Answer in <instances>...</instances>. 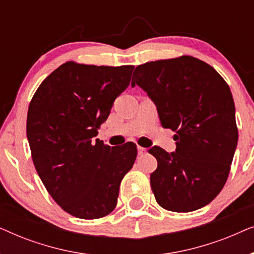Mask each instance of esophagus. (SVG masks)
<instances>
[{
  "label": "esophagus",
  "instance_id": "obj_1",
  "mask_svg": "<svg viewBox=\"0 0 254 254\" xmlns=\"http://www.w3.org/2000/svg\"><path fill=\"white\" fill-rule=\"evenodd\" d=\"M137 152H138V155L142 156V155H144L145 152H147V149L142 148V147H137Z\"/></svg>",
  "mask_w": 254,
  "mask_h": 254
}]
</instances>
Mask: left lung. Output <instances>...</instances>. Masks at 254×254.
I'll return each mask as SVG.
<instances>
[{"label":"left lung","mask_w":254,"mask_h":254,"mask_svg":"<svg viewBox=\"0 0 254 254\" xmlns=\"http://www.w3.org/2000/svg\"><path fill=\"white\" fill-rule=\"evenodd\" d=\"M135 84L155 102L162 126L176 131V152L149 149L157 159L150 175L156 201L177 213L200 209L223 189L237 145L230 88L211 65L190 55L137 65Z\"/></svg>","instance_id":"left-lung-1"}]
</instances>
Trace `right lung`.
<instances>
[{
  "instance_id": "add662e5",
  "label": "right lung",
  "mask_w": 254,
  "mask_h": 254,
  "mask_svg": "<svg viewBox=\"0 0 254 254\" xmlns=\"http://www.w3.org/2000/svg\"><path fill=\"white\" fill-rule=\"evenodd\" d=\"M134 65L68 61L47 76L27 111L31 156L44 186L64 211L84 220L109 215L133 168L136 144L109 147L93 137L130 83Z\"/></svg>"
}]
</instances>
